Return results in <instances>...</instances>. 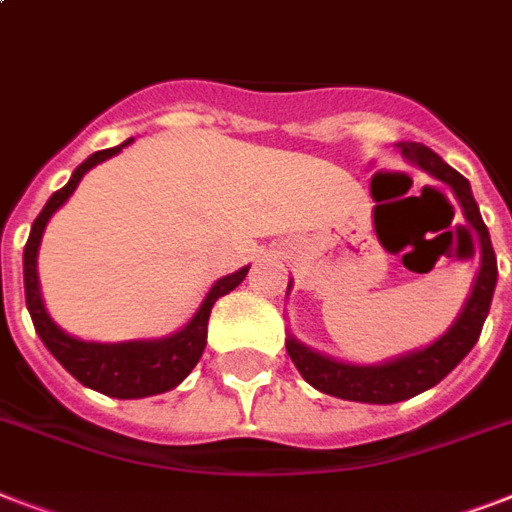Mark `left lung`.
Instances as JSON below:
<instances>
[{
    "instance_id": "left-lung-1",
    "label": "left lung",
    "mask_w": 512,
    "mask_h": 512,
    "mask_svg": "<svg viewBox=\"0 0 512 512\" xmlns=\"http://www.w3.org/2000/svg\"><path fill=\"white\" fill-rule=\"evenodd\" d=\"M398 148L409 162H414L438 180H444L452 188V193L460 201L462 215L473 225V231L478 233V241H481V268H478L468 303L457 316V321L449 327V332L438 337L428 348L414 350V353L398 356L393 361H385V364H345V361H335L319 350H311L295 337H289L287 353L295 361L297 372L305 377V382H311L313 388L321 390V393L345 398V401H361V404H396V401H406V398L417 396L422 390L433 388L444 380L446 374L468 356L481 337L484 321L489 316V305H492L494 287H497V257H494L489 228L481 220L468 180L457 170H452L436 151H430L422 143L404 140V143H398Z\"/></svg>"
}]
</instances>
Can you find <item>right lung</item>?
Returning <instances> with one entry per match:
<instances>
[{
	"instance_id": "add662e5",
	"label": "right lung",
	"mask_w": 512,
	"mask_h": 512,
	"mask_svg": "<svg viewBox=\"0 0 512 512\" xmlns=\"http://www.w3.org/2000/svg\"><path fill=\"white\" fill-rule=\"evenodd\" d=\"M130 140H124L122 146L106 148V151H95L90 159H84L74 170L60 191L50 196L44 204L39 217L31 225L28 233L26 249H23V287H26V305L34 321L36 335L42 337L44 348L50 350L52 356L58 358L60 366L66 369L71 377L87 385V388L106 393L114 398H146L156 393H167L175 385L191 374V369L199 364L204 345H207V321L212 313V305L217 297L228 295L236 289L247 276V268L223 276L215 281V287L209 289L199 311L193 313V319L185 324L180 332L162 340H130V342H84L76 337L66 335L63 329L50 319V313L44 311L42 292H39V276H36V255H39V244H42V233L50 223V217L58 212L68 201V196L76 191V185L92 167L106 162L116 156L124 146H130Z\"/></svg>"
}]
</instances>
